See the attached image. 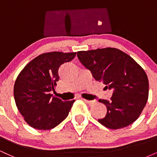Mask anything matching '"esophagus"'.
Listing matches in <instances>:
<instances>
[{
    "label": "esophagus",
    "instance_id": "1",
    "mask_svg": "<svg viewBox=\"0 0 157 157\" xmlns=\"http://www.w3.org/2000/svg\"><path fill=\"white\" fill-rule=\"evenodd\" d=\"M82 100H83V101L86 102V103L89 104V105H92V104H94L95 102V100H86V99H83V98H82Z\"/></svg>",
    "mask_w": 157,
    "mask_h": 157
}]
</instances>
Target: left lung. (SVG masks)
Listing matches in <instances>:
<instances>
[{"mask_svg":"<svg viewBox=\"0 0 157 157\" xmlns=\"http://www.w3.org/2000/svg\"><path fill=\"white\" fill-rule=\"evenodd\" d=\"M77 57L94 78L112 89L111 100H101L107 113L98 121L110 129H119L137 120L148 98L146 73L132 57L115 48L77 52Z\"/></svg>","mask_w":157,"mask_h":157,"instance_id":"left-lung-1","label":"left lung"}]
</instances>
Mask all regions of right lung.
Returning <instances> with one entry per match:
<instances>
[{
  "label": "right lung",
  "mask_w": 157,
  "mask_h": 157,
  "mask_svg": "<svg viewBox=\"0 0 157 157\" xmlns=\"http://www.w3.org/2000/svg\"><path fill=\"white\" fill-rule=\"evenodd\" d=\"M76 52L41 54L23 68L14 86V97L20 113L30 126L50 130L67 117L75 100L63 101L52 97L59 80L58 69L72 60Z\"/></svg>",
  "instance_id": "right-lung-1"
}]
</instances>
